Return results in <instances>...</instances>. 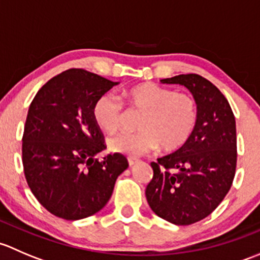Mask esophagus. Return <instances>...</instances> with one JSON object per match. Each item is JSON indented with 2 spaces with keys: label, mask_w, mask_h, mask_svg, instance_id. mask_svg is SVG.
Here are the masks:
<instances>
[{
  "label": "esophagus",
  "mask_w": 260,
  "mask_h": 260,
  "mask_svg": "<svg viewBox=\"0 0 260 260\" xmlns=\"http://www.w3.org/2000/svg\"><path fill=\"white\" fill-rule=\"evenodd\" d=\"M138 162V158H135V157H128V165L129 166H133V165H136Z\"/></svg>",
  "instance_id": "obj_1"
}]
</instances>
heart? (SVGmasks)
<instances>
[{"label": "heart", "instance_id": "b5f03b06", "mask_svg": "<svg viewBox=\"0 0 260 260\" xmlns=\"http://www.w3.org/2000/svg\"><path fill=\"white\" fill-rule=\"evenodd\" d=\"M128 107L143 111L138 132L119 133L109 140L111 151L129 157L142 156L162 147L176 151L186 145L198 122V103L188 93L175 91L154 83H143L124 93ZM95 124L106 133H114L123 118V103L112 93L95 99L91 109Z\"/></svg>", "mask_w": 260, "mask_h": 260}]
</instances>
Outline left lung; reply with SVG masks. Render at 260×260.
I'll return each instance as SVG.
<instances>
[{"instance_id": "1", "label": "left lung", "mask_w": 260, "mask_h": 260, "mask_svg": "<svg viewBox=\"0 0 260 260\" xmlns=\"http://www.w3.org/2000/svg\"><path fill=\"white\" fill-rule=\"evenodd\" d=\"M181 84L198 103V122L190 140L176 152L152 162L146 187L156 215L176 225L205 219L224 200L237 170V125L224 94L199 74L162 79Z\"/></svg>"}]
</instances>
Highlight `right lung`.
Returning a JSON list of instances; mask_svg holds the SVG:
<instances>
[{"instance_id":"right-lung-1","label":"right lung","mask_w":260,"mask_h":260,"mask_svg":"<svg viewBox=\"0 0 260 260\" xmlns=\"http://www.w3.org/2000/svg\"><path fill=\"white\" fill-rule=\"evenodd\" d=\"M117 84L69 69L41 86L31 102L22 136L23 172L34 196L55 216L79 220L102 210L128 167L119 153L94 158L107 146L93 104Z\"/></svg>"}]
</instances>
